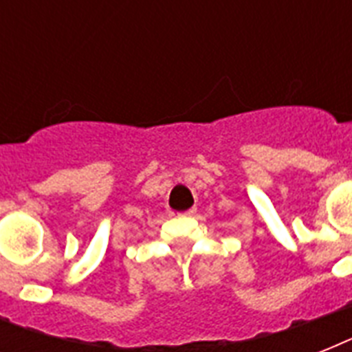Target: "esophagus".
<instances>
[{"instance_id":"1","label":"esophagus","mask_w":352,"mask_h":352,"mask_svg":"<svg viewBox=\"0 0 352 352\" xmlns=\"http://www.w3.org/2000/svg\"><path fill=\"white\" fill-rule=\"evenodd\" d=\"M197 214V208H190V210H186V212H184V214H181L182 217H192V215H195Z\"/></svg>"}]
</instances>
